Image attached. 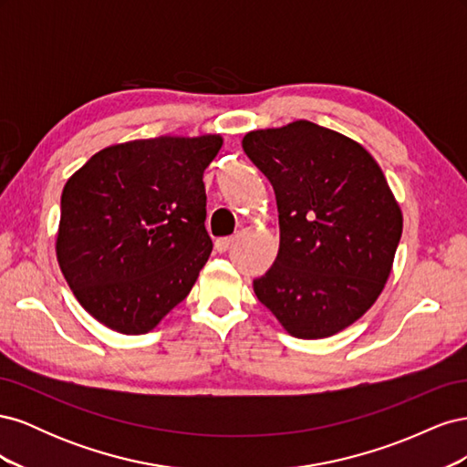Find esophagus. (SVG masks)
Instances as JSON below:
<instances>
[{"instance_id":"esophagus-1","label":"esophagus","mask_w":467,"mask_h":467,"mask_svg":"<svg viewBox=\"0 0 467 467\" xmlns=\"http://www.w3.org/2000/svg\"><path fill=\"white\" fill-rule=\"evenodd\" d=\"M232 244H234V237H218L214 247H216L218 253H223V251H228L232 247Z\"/></svg>"}]
</instances>
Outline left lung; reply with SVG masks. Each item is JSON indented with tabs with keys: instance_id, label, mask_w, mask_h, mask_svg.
<instances>
[{
	"instance_id": "left-lung-1",
	"label": "left lung",
	"mask_w": 467,
	"mask_h": 467,
	"mask_svg": "<svg viewBox=\"0 0 467 467\" xmlns=\"http://www.w3.org/2000/svg\"><path fill=\"white\" fill-rule=\"evenodd\" d=\"M244 151L276 194L280 247L253 280L290 335L323 338L366 314L384 288L403 216L372 155L309 120L249 132Z\"/></svg>"
}]
</instances>
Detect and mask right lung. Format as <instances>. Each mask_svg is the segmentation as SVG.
I'll use <instances>...</instances> for the list:
<instances>
[{
  "mask_svg": "<svg viewBox=\"0 0 467 467\" xmlns=\"http://www.w3.org/2000/svg\"><path fill=\"white\" fill-rule=\"evenodd\" d=\"M220 148L212 134L134 140L67 179L56 255L97 321L142 335L187 298L212 253L202 175Z\"/></svg>",
  "mask_w": 467,
  "mask_h": 467,
  "instance_id": "right-lung-1",
  "label": "right lung"
}]
</instances>
